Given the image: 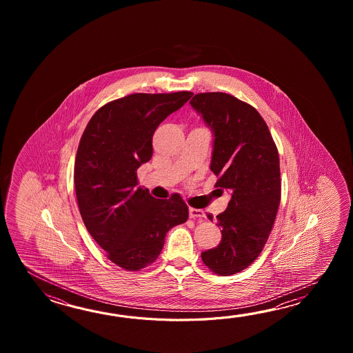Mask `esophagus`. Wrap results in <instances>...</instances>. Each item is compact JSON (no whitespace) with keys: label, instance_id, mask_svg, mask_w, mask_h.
I'll return each instance as SVG.
<instances>
[{"label":"esophagus","instance_id":"obj_1","mask_svg":"<svg viewBox=\"0 0 353 353\" xmlns=\"http://www.w3.org/2000/svg\"><path fill=\"white\" fill-rule=\"evenodd\" d=\"M189 217L198 218V219H202V218L205 217V213L203 212L202 210H196V208H189Z\"/></svg>","mask_w":353,"mask_h":353}]
</instances>
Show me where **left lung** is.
<instances>
[{
    "label": "left lung",
    "mask_w": 353,
    "mask_h": 353,
    "mask_svg": "<svg viewBox=\"0 0 353 353\" xmlns=\"http://www.w3.org/2000/svg\"><path fill=\"white\" fill-rule=\"evenodd\" d=\"M190 105L210 128V170L231 201L217 216L222 240L202 252L204 265L221 276L255 261L269 239L281 198L280 163L269 128L252 105L222 92L198 93ZM212 219V216L208 214Z\"/></svg>",
    "instance_id": "8db88e82"
}]
</instances>
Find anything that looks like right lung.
Wrapping results in <instances>:
<instances>
[{
	"instance_id": "1",
	"label": "right lung",
	"mask_w": 353,
	"mask_h": 353,
	"mask_svg": "<svg viewBox=\"0 0 353 353\" xmlns=\"http://www.w3.org/2000/svg\"><path fill=\"white\" fill-rule=\"evenodd\" d=\"M193 96L134 93L92 116L77 150L74 185L85 228L107 257L128 271L158 259L166 232L188 219L179 194L157 199L137 187V169L152 157V136L170 113Z\"/></svg>"
}]
</instances>
